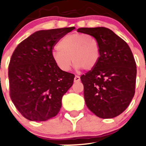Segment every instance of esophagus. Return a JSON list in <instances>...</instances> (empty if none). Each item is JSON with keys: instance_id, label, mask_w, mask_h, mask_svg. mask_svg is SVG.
<instances>
[{"instance_id": "esophagus-1", "label": "esophagus", "mask_w": 146, "mask_h": 146, "mask_svg": "<svg viewBox=\"0 0 146 146\" xmlns=\"http://www.w3.org/2000/svg\"><path fill=\"white\" fill-rule=\"evenodd\" d=\"M80 80H81V79H80V77H79V76L76 75V76H74V82H80Z\"/></svg>"}]
</instances>
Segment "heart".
Returning <instances> with one entry per match:
<instances>
[{"mask_svg":"<svg viewBox=\"0 0 146 146\" xmlns=\"http://www.w3.org/2000/svg\"><path fill=\"white\" fill-rule=\"evenodd\" d=\"M52 53L56 65L64 72L70 70L72 60L75 68L91 70L97 65L100 58L99 42L95 37L85 34L65 36L57 45Z\"/></svg>","mask_w":146,"mask_h":146,"instance_id":"1","label":"heart"}]
</instances>
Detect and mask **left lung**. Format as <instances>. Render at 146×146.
I'll return each mask as SVG.
<instances>
[{"label":"left lung","instance_id":"left-lung-1","mask_svg":"<svg viewBox=\"0 0 146 146\" xmlns=\"http://www.w3.org/2000/svg\"><path fill=\"white\" fill-rule=\"evenodd\" d=\"M98 40L100 58L97 65L81 80L86 105L96 116L113 118L122 113L135 94L136 64L122 38L106 27L80 28Z\"/></svg>","mask_w":146,"mask_h":146}]
</instances>
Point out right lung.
I'll list each match as a JSON object with an SVG mask.
<instances>
[{
	"label": "right lung",
	"instance_id": "1",
	"mask_svg": "<svg viewBox=\"0 0 146 146\" xmlns=\"http://www.w3.org/2000/svg\"><path fill=\"white\" fill-rule=\"evenodd\" d=\"M75 27L36 31L22 40L8 66L10 96L21 115L42 121L56 116L74 74L61 70L52 56L54 46Z\"/></svg>",
	"mask_w": 146,
	"mask_h": 146
}]
</instances>
